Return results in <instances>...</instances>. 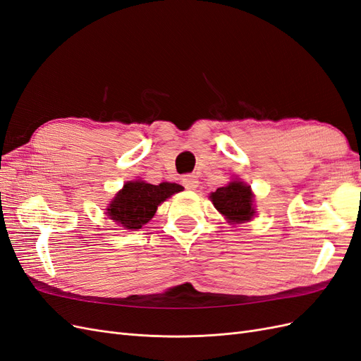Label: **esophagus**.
Instances as JSON below:
<instances>
[{"label": "esophagus", "instance_id": "obj_1", "mask_svg": "<svg viewBox=\"0 0 361 361\" xmlns=\"http://www.w3.org/2000/svg\"><path fill=\"white\" fill-rule=\"evenodd\" d=\"M182 182H183V187L187 190H195L199 185V180L194 176V174H185V176L182 178Z\"/></svg>", "mask_w": 361, "mask_h": 361}]
</instances>
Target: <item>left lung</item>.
I'll return each mask as SVG.
<instances>
[{
    "label": "left lung",
    "instance_id": "8db88e82",
    "mask_svg": "<svg viewBox=\"0 0 361 361\" xmlns=\"http://www.w3.org/2000/svg\"><path fill=\"white\" fill-rule=\"evenodd\" d=\"M214 206L231 223H243L253 218V194L247 183L233 180L211 194Z\"/></svg>",
    "mask_w": 361,
    "mask_h": 361
}]
</instances>
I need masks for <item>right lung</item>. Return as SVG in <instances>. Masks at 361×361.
<instances>
[{"mask_svg": "<svg viewBox=\"0 0 361 361\" xmlns=\"http://www.w3.org/2000/svg\"><path fill=\"white\" fill-rule=\"evenodd\" d=\"M182 191L178 183L162 182L159 185L134 180L123 185L108 207V216L129 231H137L155 215L158 206L174 192Z\"/></svg>", "mask_w": 361, "mask_h": 361, "instance_id": "obj_1", "label": "right lung"}]
</instances>
